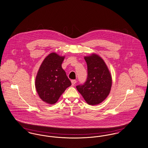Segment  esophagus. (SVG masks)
Listing matches in <instances>:
<instances>
[{
    "label": "esophagus",
    "mask_w": 148,
    "mask_h": 148,
    "mask_svg": "<svg viewBox=\"0 0 148 148\" xmlns=\"http://www.w3.org/2000/svg\"><path fill=\"white\" fill-rule=\"evenodd\" d=\"M71 84H72V85H74L75 84V83H77V80H71Z\"/></svg>",
    "instance_id": "34e87169"
}]
</instances>
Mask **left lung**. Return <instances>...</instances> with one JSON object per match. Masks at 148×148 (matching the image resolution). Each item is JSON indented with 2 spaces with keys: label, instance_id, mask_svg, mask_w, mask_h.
<instances>
[{
  "label": "left lung",
  "instance_id": "obj_1",
  "mask_svg": "<svg viewBox=\"0 0 148 148\" xmlns=\"http://www.w3.org/2000/svg\"><path fill=\"white\" fill-rule=\"evenodd\" d=\"M88 66V77L83 85L76 86L86 102L97 105L103 101L109 94L112 78L103 59L95 54L84 57Z\"/></svg>",
  "mask_w": 148,
  "mask_h": 148
}]
</instances>
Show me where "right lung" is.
I'll return each instance as SVG.
<instances>
[{"instance_id": "1", "label": "right lung", "mask_w": 148, "mask_h": 148, "mask_svg": "<svg viewBox=\"0 0 148 148\" xmlns=\"http://www.w3.org/2000/svg\"><path fill=\"white\" fill-rule=\"evenodd\" d=\"M65 56L51 53L43 60L35 78V88L43 101L54 104L71 83L62 67Z\"/></svg>"}]
</instances>
